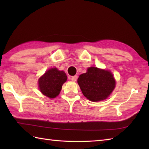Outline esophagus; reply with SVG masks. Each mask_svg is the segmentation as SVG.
Here are the masks:
<instances>
[{"label": "esophagus", "mask_w": 149, "mask_h": 149, "mask_svg": "<svg viewBox=\"0 0 149 149\" xmlns=\"http://www.w3.org/2000/svg\"><path fill=\"white\" fill-rule=\"evenodd\" d=\"M77 75H74V76L71 77V80L72 81H77Z\"/></svg>", "instance_id": "obj_1"}]
</instances>
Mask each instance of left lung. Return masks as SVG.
Returning <instances> with one entry per match:
<instances>
[{
    "instance_id": "left-lung-1",
    "label": "left lung",
    "mask_w": 149,
    "mask_h": 149,
    "mask_svg": "<svg viewBox=\"0 0 149 149\" xmlns=\"http://www.w3.org/2000/svg\"><path fill=\"white\" fill-rule=\"evenodd\" d=\"M77 83L84 96L93 102L107 98L115 87V80L108 70L90 67L79 75Z\"/></svg>"
}]
</instances>
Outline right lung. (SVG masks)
Segmentation results:
<instances>
[{"instance_id": "obj_1", "label": "right lung", "mask_w": 149, "mask_h": 149, "mask_svg": "<svg viewBox=\"0 0 149 149\" xmlns=\"http://www.w3.org/2000/svg\"><path fill=\"white\" fill-rule=\"evenodd\" d=\"M66 79L67 77L63 71L56 68L50 69L39 79L40 90L44 95L53 99L59 94L62 85Z\"/></svg>"}]
</instances>
